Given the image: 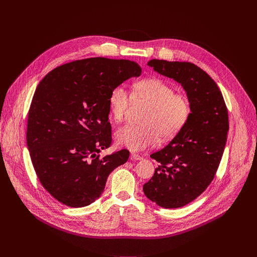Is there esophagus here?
<instances>
[{
    "label": "esophagus",
    "mask_w": 257,
    "mask_h": 257,
    "mask_svg": "<svg viewBox=\"0 0 257 257\" xmlns=\"http://www.w3.org/2000/svg\"><path fill=\"white\" fill-rule=\"evenodd\" d=\"M130 159H131V160H133V161H140V160H142V158H141L139 155L135 154V153H132V154H131Z\"/></svg>",
    "instance_id": "1"
}]
</instances>
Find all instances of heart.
Listing matches in <instances>:
<instances>
[{
  "mask_svg": "<svg viewBox=\"0 0 257 257\" xmlns=\"http://www.w3.org/2000/svg\"><path fill=\"white\" fill-rule=\"evenodd\" d=\"M134 99L145 102L142 124H127L116 131L117 142L132 152H141L156 145L160 139L168 141L178 135L191 115L189 97L175 92L174 87L160 78H145L134 84ZM111 118L121 122L132 101V95L123 85L114 86L108 94Z\"/></svg>",
  "mask_w": 257,
  "mask_h": 257,
  "instance_id": "heart-1",
  "label": "heart"
}]
</instances>
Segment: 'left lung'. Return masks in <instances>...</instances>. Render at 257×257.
Here are the masks:
<instances>
[{
	"label": "left lung",
	"mask_w": 257,
	"mask_h": 257,
	"mask_svg": "<svg viewBox=\"0 0 257 257\" xmlns=\"http://www.w3.org/2000/svg\"><path fill=\"white\" fill-rule=\"evenodd\" d=\"M148 65L181 83L191 102L185 127L151 156L159 166L143 185L149 199L165 208H178L196 199L213 180L227 141L228 109L216 83L198 66L158 59Z\"/></svg>",
	"instance_id": "obj_1"
}]
</instances>
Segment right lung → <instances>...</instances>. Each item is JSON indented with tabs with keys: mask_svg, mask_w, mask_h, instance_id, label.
Wrapping results in <instances>:
<instances>
[{
	"mask_svg": "<svg viewBox=\"0 0 257 257\" xmlns=\"http://www.w3.org/2000/svg\"><path fill=\"white\" fill-rule=\"evenodd\" d=\"M141 68L129 60L89 58L52 70L36 87L28 111L26 141L43 187L71 207L94 202L129 151L99 158L112 145L108 94Z\"/></svg>",
	"mask_w": 257,
	"mask_h": 257,
	"instance_id": "obj_1",
	"label": "right lung"
}]
</instances>
